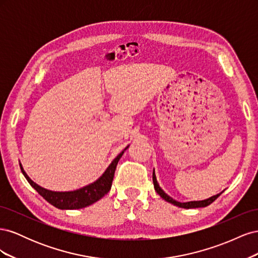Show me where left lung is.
Returning a JSON list of instances; mask_svg holds the SVG:
<instances>
[{
    "instance_id": "8db88e82",
    "label": "left lung",
    "mask_w": 258,
    "mask_h": 258,
    "mask_svg": "<svg viewBox=\"0 0 258 258\" xmlns=\"http://www.w3.org/2000/svg\"><path fill=\"white\" fill-rule=\"evenodd\" d=\"M153 183H154V187H155V190L157 191V194L159 195V196L165 199L166 201L170 202V204H172L176 207H179V208H184V209H192V208H204V207H208L209 205L212 204L213 201H215V199H217V197L220 196V195L222 194H217L215 195V196H212L210 197L209 199H206V200H201V201H189V202H178L176 200H174L173 198H171L170 196H168V195L163 191L160 187H159V184L157 183V179H156V175H155V171L153 172Z\"/></svg>"
}]
</instances>
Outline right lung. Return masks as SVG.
Returning <instances> with one entry per match:
<instances>
[{"mask_svg": "<svg viewBox=\"0 0 258 258\" xmlns=\"http://www.w3.org/2000/svg\"><path fill=\"white\" fill-rule=\"evenodd\" d=\"M127 148L128 146L117 156V157L112 161L111 165L107 167L105 172L101 175L96 182H93L92 184H89L83 187V188L74 191H51L48 189H45L43 187L38 186L36 183H34L32 179L27 175L25 170H23L21 166V163H19V165L23 175H25L30 185L32 186L45 200H47L50 205L61 210L83 209L95 204L96 201L104 197L105 195L110 191L117 163H118L123 152L126 151Z\"/></svg>", "mask_w": 258, "mask_h": 258, "instance_id": "1", "label": "right lung"}]
</instances>
